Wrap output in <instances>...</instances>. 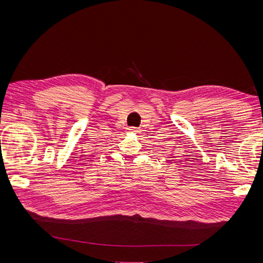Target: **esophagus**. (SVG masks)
Segmentation results:
<instances>
[{"mask_svg": "<svg viewBox=\"0 0 263 263\" xmlns=\"http://www.w3.org/2000/svg\"><path fill=\"white\" fill-rule=\"evenodd\" d=\"M128 132H130V133H139L140 129L136 128V127H130V128H128Z\"/></svg>", "mask_w": 263, "mask_h": 263, "instance_id": "obj_1", "label": "esophagus"}]
</instances>
